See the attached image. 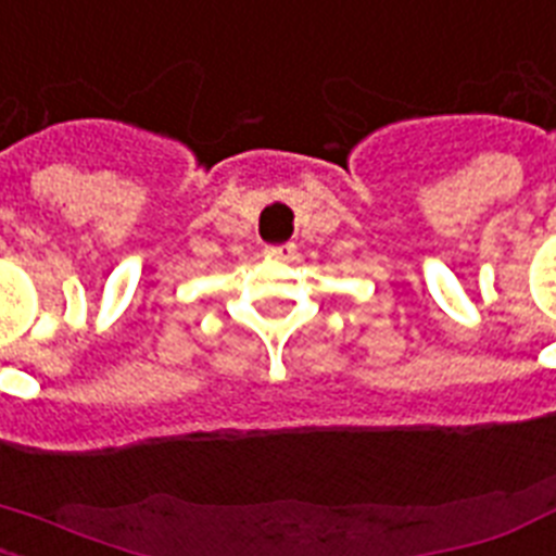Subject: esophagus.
<instances>
[{"label":"esophagus","mask_w":556,"mask_h":556,"mask_svg":"<svg viewBox=\"0 0 556 556\" xmlns=\"http://www.w3.org/2000/svg\"><path fill=\"white\" fill-rule=\"evenodd\" d=\"M293 251H296V245H293V242H282V245H268V248H265V254L274 256V260H291Z\"/></svg>","instance_id":"34e87169"}]
</instances>
